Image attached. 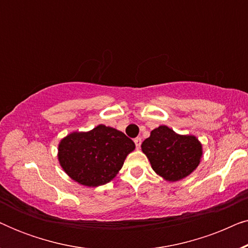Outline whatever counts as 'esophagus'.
<instances>
[{"label":"esophagus","mask_w":248,"mask_h":248,"mask_svg":"<svg viewBox=\"0 0 248 248\" xmlns=\"http://www.w3.org/2000/svg\"><path fill=\"white\" fill-rule=\"evenodd\" d=\"M134 143L137 145V148L139 149L141 147V143H142V139L141 138H135L134 139Z\"/></svg>","instance_id":"esophagus-1"}]
</instances>
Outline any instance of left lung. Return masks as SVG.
<instances>
[{"instance_id":"1","label":"left lung","mask_w":248,"mask_h":248,"mask_svg":"<svg viewBox=\"0 0 248 248\" xmlns=\"http://www.w3.org/2000/svg\"><path fill=\"white\" fill-rule=\"evenodd\" d=\"M141 149L155 174L171 183L191 175L203 155L202 143L195 135L178 134L167 125L152 130Z\"/></svg>"}]
</instances>
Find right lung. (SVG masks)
Here are the masks:
<instances>
[{
    "label": "right lung",
    "instance_id": "obj_1",
    "mask_svg": "<svg viewBox=\"0 0 248 248\" xmlns=\"http://www.w3.org/2000/svg\"><path fill=\"white\" fill-rule=\"evenodd\" d=\"M134 149V142L123 132L99 124L90 131H73L64 137L57 148V159L71 179L97 187L116 177Z\"/></svg>",
    "mask_w": 248,
    "mask_h": 248
}]
</instances>
